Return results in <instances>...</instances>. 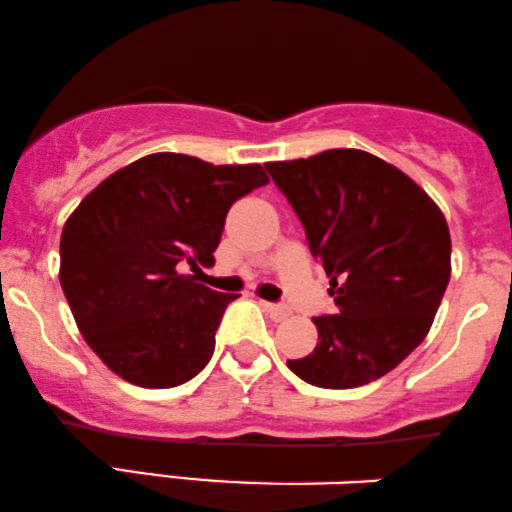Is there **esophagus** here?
Returning <instances> with one entry per match:
<instances>
[{
    "mask_svg": "<svg viewBox=\"0 0 512 512\" xmlns=\"http://www.w3.org/2000/svg\"><path fill=\"white\" fill-rule=\"evenodd\" d=\"M261 306H263V311H266L270 318H275V321H285V318L290 316V309H287V306H282V304L261 302Z\"/></svg>",
    "mask_w": 512,
    "mask_h": 512,
    "instance_id": "34e87169",
    "label": "esophagus"
}]
</instances>
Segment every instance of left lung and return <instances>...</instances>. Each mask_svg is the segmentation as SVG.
Masks as SVG:
<instances>
[{
  "mask_svg": "<svg viewBox=\"0 0 512 512\" xmlns=\"http://www.w3.org/2000/svg\"><path fill=\"white\" fill-rule=\"evenodd\" d=\"M330 278L338 314L287 366L318 388H359L393 371L429 333L450 280L441 208L390 162L357 148L266 162Z\"/></svg>",
  "mask_w": 512,
  "mask_h": 512,
  "instance_id": "1",
  "label": "left lung"
}]
</instances>
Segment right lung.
Returning <instances> with one entry per match:
<instances>
[{
	"label": "right lung",
	"instance_id": "obj_1",
	"mask_svg": "<svg viewBox=\"0 0 512 512\" xmlns=\"http://www.w3.org/2000/svg\"><path fill=\"white\" fill-rule=\"evenodd\" d=\"M268 184L261 165L153 153L95 186L64 222L59 282L100 362L141 388H174L210 362L237 294L184 270L213 266L227 210Z\"/></svg>",
	"mask_w": 512,
	"mask_h": 512
}]
</instances>
